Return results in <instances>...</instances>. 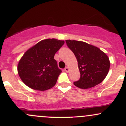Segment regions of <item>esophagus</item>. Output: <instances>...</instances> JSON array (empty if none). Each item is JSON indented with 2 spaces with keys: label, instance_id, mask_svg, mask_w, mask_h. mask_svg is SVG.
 Wrapping results in <instances>:
<instances>
[{
  "label": "esophagus",
  "instance_id": "esophagus-1",
  "mask_svg": "<svg viewBox=\"0 0 126 126\" xmlns=\"http://www.w3.org/2000/svg\"><path fill=\"white\" fill-rule=\"evenodd\" d=\"M64 71L66 72H69V68H68V67H66V68H64Z\"/></svg>",
  "mask_w": 126,
  "mask_h": 126
}]
</instances>
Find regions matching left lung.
Wrapping results in <instances>:
<instances>
[{"instance_id":"obj_1","label":"left lung","mask_w":126,"mask_h":126,"mask_svg":"<svg viewBox=\"0 0 126 126\" xmlns=\"http://www.w3.org/2000/svg\"><path fill=\"white\" fill-rule=\"evenodd\" d=\"M66 42L77 58L80 73V79L74 82V85L87 89L101 83L110 69L108 56L98 47L85 42L70 39Z\"/></svg>"}]
</instances>
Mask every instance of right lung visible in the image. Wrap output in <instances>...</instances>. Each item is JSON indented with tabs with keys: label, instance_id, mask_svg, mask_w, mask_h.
I'll list each match as a JSON object with an SVG mask.
<instances>
[{
	"label": "right lung",
	"instance_id": "add662e5",
	"mask_svg": "<svg viewBox=\"0 0 126 126\" xmlns=\"http://www.w3.org/2000/svg\"><path fill=\"white\" fill-rule=\"evenodd\" d=\"M64 43L55 38L43 39L24 53L17 64V72L27 87L45 91L55 85L62 71L54 55Z\"/></svg>",
	"mask_w": 126,
	"mask_h": 126
}]
</instances>
